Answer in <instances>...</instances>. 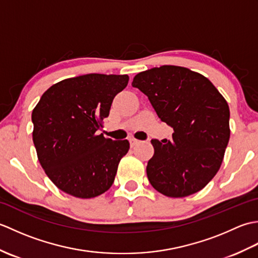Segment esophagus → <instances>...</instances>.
<instances>
[{"instance_id": "esophagus-1", "label": "esophagus", "mask_w": 258, "mask_h": 258, "mask_svg": "<svg viewBox=\"0 0 258 258\" xmlns=\"http://www.w3.org/2000/svg\"><path fill=\"white\" fill-rule=\"evenodd\" d=\"M140 143V141L135 140V139H130V144H131V147H134L135 145H138Z\"/></svg>"}]
</instances>
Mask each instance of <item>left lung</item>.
<instances>
[{"label":"left lung","mask_w":258,"mask_h":258,"mask_svg":"<svg viewBox=\"0 0 258 258\" xmlns=\"http://www.w3.org/2000/svg\"><path fill=\"white\" fill-rule=\"evenodd\" d=\"M132 86L149 97L157 116L174 130L171 141L152 140L150 183L168 197H185L215 176L229 141V107L212 82L189 69L163 65L144 71Z\"/></svg>","instance_id":"obj_1"}]
</instances>
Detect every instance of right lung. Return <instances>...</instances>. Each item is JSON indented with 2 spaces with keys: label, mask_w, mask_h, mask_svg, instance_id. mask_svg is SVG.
Listing matches in <instances>:
<instances>
[{
  "label": "right lung",
  "mask_w": 258,
  "mask_h": 258,
  "mask_svg": "<svg viewBox=\"0 0 258 258\" xmlns=\"http://www.w3.org/2000/svg\"><path fill=\"white\" fill-rule=\"evenodd\" d=\"M127 75L85 74L52 85L32 112L38 161L57 187L79 199L111 187L127 140L113 141L98 131Z\"/></svg>",
  "instance_id": "obj_1"
}]
</instances>
